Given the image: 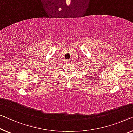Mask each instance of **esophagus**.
Listing matches in <instances>:
<instances>
[{"label":"esophagus","mask_w":133,"mask_h":133,"mask_svg":"<svg viewBox=\"0 0 133 133\" xmlns=\"http://www.w3.org/2000/svg\"><path fill=\"white\" fill-rule=\"evenodd\" d=\"M65 62H66V63H67V64H69V63H70V60H66Z\"/></svg>","instance_id":"1"}]
</instances>
